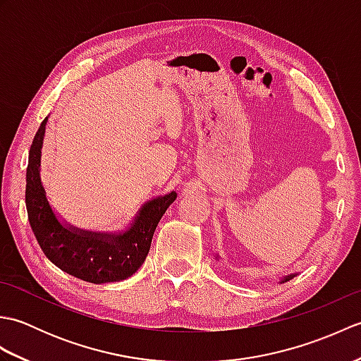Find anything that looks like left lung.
Instances as JSON below:
<instances>
[{
    "instance_id": "left-lung-1",
    "label": "left lung",
    "mask_w": 361,
    "mask_h": 361,
    "mask_svg": "<svg viewBox=\"0 0 361 361\" xmlns=\"http://www.w3.org/2000/svg\"><path fill=\"white\" fill-rule=\"evenodd\" d=\"M296 276V273H291V274H288V276H283V278L281 279V282H287V281H290L291 278H295Z\"/></svg>"
}]
</instances>
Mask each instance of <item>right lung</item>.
<instances>
[{"instance_id":"add662e5","label":"right lung","mask_w":361,"mask_h":361,"mask_svg":"<svg viewBox=\"0 0 361 361\" xmlns=\"http://www.w3.org/2000/svg\"><path fill=\"white\" fill-rule=\"evenodd\" d=\"M48 118L40 124L29 150L26 209L30 228L44 256L60 270L91 283L118 282L136 273L149 255L152 237L176 194L144 203L122 233H94L63 224L46 197L40 178L42 147Z\"/></svg>"}]
</instances>
